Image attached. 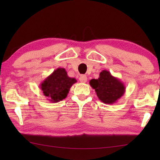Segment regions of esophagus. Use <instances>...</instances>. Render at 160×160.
I'll use <instances>...</instances> for the list:
<instances>
[{"label": "esophagus", "mask_w": 160, "mask_h": 160, "mask_svg": "<svg viewBox=\"0 0 160 160\" xmlns=\"http://www.w3.org/2000/svg\"><path fill=\"white\" fill-rule=\"evenodd\" d=\"M79 80L81 82L85 83L87 81V77L85 76V75H81V76H80Z\"/></svg>", "instance_id": "obj_1"}]
</instances>
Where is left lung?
I'll list each match as a JSON object with an SVG mask.
<instances>
[{"instance_id":"8db88e82","label":"left lung","mask_w":160,"mask_h":160,"mask_svg":"<svg viewBox=\"0 0 160 160\" xmlns=\"http://www.w3.org/2000/svg\"><path fill=\"white\" fill-rule=\"evenodd\" d=\"M91 87L95 89L97 96L104 104L116 102L125 93V86L122 81L112 76L109 71L102 70L98 79L90 80Z\"/></svg>"}]
</instances>
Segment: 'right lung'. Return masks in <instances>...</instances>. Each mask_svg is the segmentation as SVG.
Returning a JSON list of instances; mask_svg holds the SVG:
<instances>
[{
    "label": "right lung",
    "mask_w": 160,
    "mask_h": 160,
    "mask_svg": "<svg viewBox=\"0 0 160 160\" xmlns=\"http://www.w3.org/2000/svg\"><path fill=\"white\" fill-rule=\"evenodd\" d=\"M76 82V79L68 76L65 69L58 68L40 84V88L47 100L56 103L66 98L70 88Z\"/></svg>",
    "instance_id": "add662e5"
}]
</instances>
